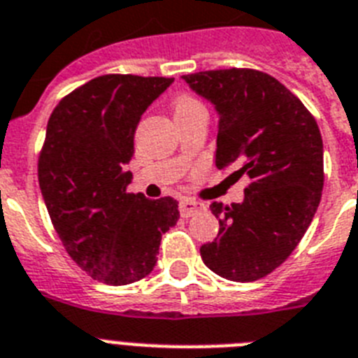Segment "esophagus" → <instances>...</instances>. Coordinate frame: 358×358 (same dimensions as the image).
I'll return each instance as SVG.
<instances>
[{
  "label": "esophagus",
  "instance_id": "1",
  "mask_svg": "<svg viewBox=\"0 0 358 358\" xmlns=\"http://www.w3.org/2000/svg\"><path fill=\"white\" fill-rule=\"evenodd\" d=\"M203 208H205V205H201V203H197V201H194V199L179 201V212H181L182 217H190V215H194L196 212L203 210Z\"/></svg>",
  "mask_w": 358,
  "mask_h": 358
}]
</instances>
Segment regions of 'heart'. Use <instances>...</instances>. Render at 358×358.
I'll return each mask as SVG.
<instances>
[{"label": "heart", "instance_id": "1", "mask_svg": "<svg viewBox=\"0 0 358 358\" xmlns=\"http://www.w3.org/2000/svg\"><path fill=\"white\" fill-rule=\"evenodd\" d=\"M197 104V100H194L192 96H179L176 100V111L177 109H185V108H190V106Z\"/></svg>", "mask_w": 358, "mask_h": 358}]
</instances>
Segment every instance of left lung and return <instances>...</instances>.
<instances>
[{"instance_id":"left-lung-1","label":"left lung","mask_w":358,"mask_h":358,"mask_svg":"<svg viewBox=\"0 0 358 358\" xmlns=\"http://www.w3.org/2000/svg\"><path fill=\"white\" fill-rule=\"evenodd\" d=\"M182 78L220 115L215 166L250 179L243 203L210 205L220 232L201 247V258L221 278H264L296 249L320 203L324 144L317 120L262 71L232 67Z\"/></svg>"}]
</instances>
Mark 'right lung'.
Masks as SVG:
<instances>
[{
	"mask_svg": "<svg viewBox=\"0 0 358 358\" xmlns=\"http://www.w3.org/2000/svg\"><path fill=\"white\" fill-rule=\"evenodd\" d=\"M173 78L104 75L58 102L47 122L38 181L52 227L91 278L128 285L152 273L162 234L179 220L173 197L129 194L126 164L143 113Z\"/></svg>",
	"mask_w": 358,
	"mask_h": 358,
	"instance_id": "1",
	"label": "right lung"
}]
</instances>
